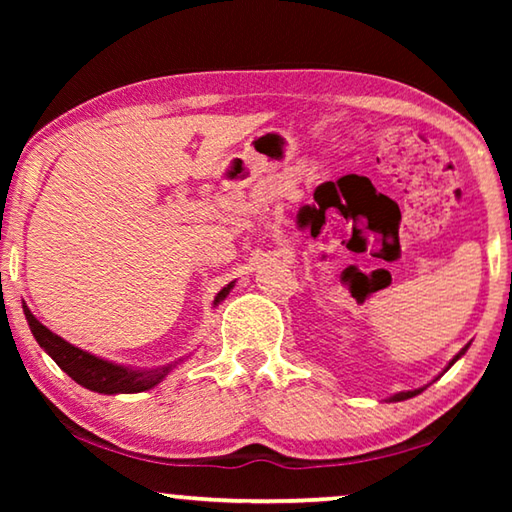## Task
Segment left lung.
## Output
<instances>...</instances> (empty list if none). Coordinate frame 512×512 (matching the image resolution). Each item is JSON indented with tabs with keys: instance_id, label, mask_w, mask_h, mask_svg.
<instances>
[{
	"instance_id": "left-lung-1",
	"label": "left lung",
	"mask_w": 512,
	"mask_h": 512,
	"mask_svg": "<svg viewBox=\"0 0 512 512\" xmlns=\"http://www.w3.org/2000/svg\"><path fill=\"white\" fill-rule=\"evenodd\" d=\"M465 350H467V345H465V348L461 350V352H458L456 354V357L452 359V361H449V366L445 368V370H449V368H452L454 366V363L458 361V359H461L463 357V354H465ZM424 391V388H415V391H402V393H395V395H391V397H388V402H402V400H409V397H415V395H418V393H422Z\"/></svg>"
}]
</instances>
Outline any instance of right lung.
I'll return each instance as SVG.
<instances>
[{
	"label": "right lung",
	"instance_id": "obj_1",
	"mask_svg": "<svg viewBox=\"0 0 512 512\" xmlns=\"http://www.w3.org/2000/svg\"><path fill=\"white\" fill-rule=\"evenodd\" d=\"M235 287V282L225 284V287L216 293L214 298V307L221 305V302L228 298V293ZM24 316H27V323L31 327V334L36 336V341L42 350H45L51 359L58 363V368L67 372L76 384H81L83 388L94 393H103V395H119V393H144L149 388L158 386L160 381L169 375V372L178 366V361H171L167 366L160 368H149V370H140V368H131V366H119V363L106 361L101 357H94V354L85 352L76 345L67 343L65 339H60L58 334L51 332L49 327H45L40 320L31 314V309L22 302Z\"/></svg>",
	"mask_w": 512,
	"mask_h": 512
}]
</instances>
